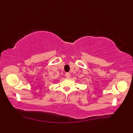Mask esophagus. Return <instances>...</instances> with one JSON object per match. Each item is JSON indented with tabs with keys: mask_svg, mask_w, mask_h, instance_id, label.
Listing matches in <instances>:
<instances>
[{
	"mask_svg": "<svg viewBox=\"0 0 133 133\" xmlns=\"http://www.w3.org/2000/svg\"><path fill=\"white\" fill-rule=\"evenodd\" d=\"M65 76L67 78H69L70 77V74L69 73H67L65 74Z\"/></svg>",
	"mask_w": 133,
	"mask_h": 133,
	"instance_id": "1",
	"label": "esophagus"
}]
</instances>
